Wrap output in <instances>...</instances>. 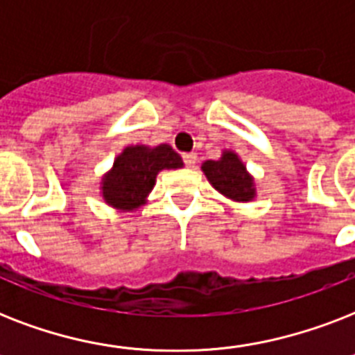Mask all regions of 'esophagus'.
I'll return each mask as SVG.
<instances>
[{"instance_id": "obj_1", "label": "esophagus", "mask_w": 355, "mask_h": 355, "mask_svg": "<svg viewBox=\"0 0 355 355\" xmlns=\"http://www.w3.org/2000/svg\"><path fill=\"white\" fill-rule=\"evenodd\" d=\"M182 158L188 167H195V164H197V155H195V153H186Z\"/></svg>"}]
</instances>
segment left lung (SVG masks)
Instances as JSON below:
<instances>
[{
    "label": "left lung",
    "instance_id": "obj_1",
    "mask_svg": "<svg viewBox=\"0 0 355 355\" xmlns=\"http://www.w3.org/2000/svg\"><path fill=\"white\" fill-rule=\"evenodd\" d=\"M208 182L232 202H252L256 182L236 150L223 149L219 160H206L200 166Z\"/></svg>",
    "mask_w": 355,
    "mask_h": 355
}]
</instances>
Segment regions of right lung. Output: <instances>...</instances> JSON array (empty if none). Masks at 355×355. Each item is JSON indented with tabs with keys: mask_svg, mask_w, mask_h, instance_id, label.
Returning a JSON list of instances; mask_svg holds the SVG:
<instances>
[{
	"mask_svg": "<svg viewBox=\"0 0 355 355\" xmlns=\"http://www.w3.org/2000/svg\"><path fill=\"white\" fill-rule=\"evenodd\" d=\"M184 162L169 144L127 145L116 156L114 166L101 177L103 200L119 211L138 210L156 184V175L164 169H180Z\"/></svg>",
	"mask_w": 355,
	"mask_h": 355,
	"instance_id": "1",
	"label": "right lung"
}]
</instances>
